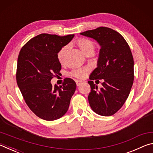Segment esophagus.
<instances>
[{"mask_svg": "<svg viewBox=\"0 0 153 153\" xmlns=\"http://www.w3.org/2000/svg\"><path fill=\"white\" fill-rule=\"evenodd\" d=\"M76 83L77 86H79V85L82 83V81H81V80H79V79H76Z\"/></svg>", "mask_w": 153, "mask_h": 153, "instance_id": "1", "label": "esophagus"}]
</instances>
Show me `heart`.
Instances as JSON below:
<instances>
[{"mask_svg": "<svg viewBox=\"0 0 153 153\" xmlns=\"http://www.w3.org/2000/svg\"><path fill=\"white\" fill-rule=\"evenodd\" d=\"M75 45L77 46L83 53L85 55H90L94 53L95 49V44L92 40L86 38H79L75 40ZM69 50V47L67 45L64 46L59 49L56 54V57L59 63L63 64L65 61L66 55ZM90 69L89 67H84V68L73 69L70 71L69 75L71 76L76 77L78 79H83L86 77L87 74L89 73Z\"/></svg>", "mask_w": 153, "mask_h": 153, "instance_id": "1", "label": "heart"}]
</instances>
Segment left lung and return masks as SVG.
Returning <instances> with one entry per match:
<instances>
[{
    "mask_svg": "<svg viewBox=\"0 0 153 153\" xmlns=\"http://www.w3.org/2000/svg\"><path fill=\"white\" fill-rule=\"evenodd\" d=\"M95 39L101 46L98 67L90 75L88 101L96 113L111 116L122 107L132 86L134 59L130 48L117 31L107 27L80 33ZM102 79L103 87L98 89L93 80Z\"/></svg>",
    "mask_w": 153,
    "mask_h": 153,
    "instance_id": "left-lung-1",
    "label": "left lung"
}]
</instances>
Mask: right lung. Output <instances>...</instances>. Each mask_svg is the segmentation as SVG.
Segmentation results:
<instances>
[{"label":"right lung","instance_id":"add662e5","mask_svg":"<svg viewBox=\"0 0 153 153\" xmlns=\"http://www.w3.org/2000/svg\"><path fill=\"white\" fill-rule=\"evenodd\" d=\"M74 37V34L41 33L30 39L19 52L17 85L28 107L42 120L53 121L63 116L76 90V84L71 78L64 79L60 86L51 84L61 69L57 52Z\"/></svg>","mask_w":153,"mask_h":153}]
</instances>
